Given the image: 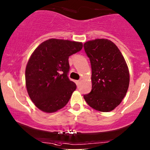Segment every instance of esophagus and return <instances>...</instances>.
I'll use <instances>...</instances> for the list:
<instances>
[{"instance_id":"obj_1","label":"esophagus","mask_w":150,"mask_h":150,"mask_svg":"<svg viewBox=\"0 0 150 150\" xmlns=\"http://www.w3.org/2000/svg\"><path fill=\"white\" fill-rule=\"evenodd\" d=\"M81 80H76V85H78V86H79V85H80V83H81Z\"/></svg>"}]
</instances>
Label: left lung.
<instances>
[{"instance_id": "obj_1", "label": "left lung", "mask_w": 150, "mask_h": 150, "mask_svg": "<svg viewBox=\"0 0 150 150\" xmlns=\"http://www.w3.org/2000/svg\"><path fill=\"white\" fill-rule=\"evenodd\" d=\"M84 48L92 68V90L84 99L98 111H112L120 104L129 87L125 60L117 45L108 39L88 41Z\"/></svg>"}]
</instances>
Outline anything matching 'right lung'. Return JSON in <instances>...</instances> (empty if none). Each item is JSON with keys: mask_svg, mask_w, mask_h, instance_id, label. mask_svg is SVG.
<instances>
[{"mask_svg": "<svg viewBox=\"0 0 150 150\" xmlns=\"http://www.w3.org/2000/svg\"><path fill=\"white\" fill-rule=\"evenodd\" d=\"M83 43L51 38L38 46L25 68L28 93L41 111L55 112L68 103L77 86L67 77L69 56L81 50Z\"/></svg>", "mask_w": 150, "mask_h": 150, "instance_id": "1", "label": "right lung"}]
</instances>
